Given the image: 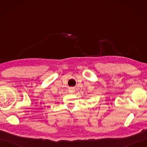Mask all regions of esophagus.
Here are the masks:
<instances>
[{"mask_svg":"<svg viewBox=\"0 0 147 147\" xmlns=\"http://www.w3.org/2000/svg\"><path fill=\"white\" fill-rule=\"evenodd\" d=\"M73 90H73V88H71L69 90V93H73Z\"/></svg>","mask_w":147,"mask_h":147,"instance_id":"esophagus-1","label":"esophagus"}]
</instances>
